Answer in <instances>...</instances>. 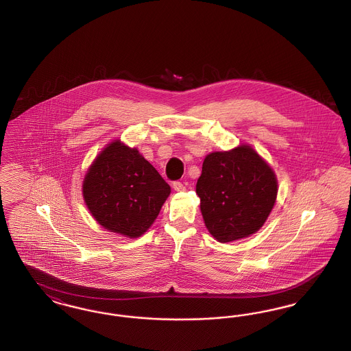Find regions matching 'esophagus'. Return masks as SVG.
<instances>
[{
  "label": "esophagus",
  "instance_id": "1",
  "mask_svg": "<svg viewBox=\"0 0 351 351\" xmlns=\"http://www.w3.org/2000/svg\"><path fill=\"white\" fill-rule=\"evenodd\" d=\"M172 188L176 191V192H182L185 189V186H184V184L182 182H173L172 183Z\"/></svg>",
  "mask_w": 351,
  "mask_h": 351
}]
</instances>
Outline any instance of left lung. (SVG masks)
<instances>
[{
  "label": "left lung",
  "mask_w": 351,
  "mask_h": 351,
  "mask_svg": "<svg viewBox=\"0 0 351 351\" xmlns=\"http://www.w3.org/2000/svg\"><path fill=\"white\" fill-rule=\"evenodd\" d=\"M196 193L205 226L225 243L263 226L276 200L278 182L250 146H241L205 158Z\"/></svg>",
  "instance_id": "8db88e82"
}]
</instances>
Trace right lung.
Wrapping results in <instances>:
<instances>
[{"label":"right lung","instance_id":"add662e5","mask_svg":"<svg viewBox=\"0 0 351 351\" xmlns=\"http://www.w3.org/2000/svg\"><path fill=\"white\" fill-rule=\"evenodd\" d=\"M171 192L159 172L119 141L96 158L83 184L85 204L105 229L136 238L145 233Z\"/></svg>","mask_w":351,"mask_h":351}]
</instances>
